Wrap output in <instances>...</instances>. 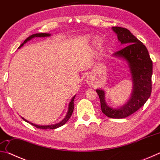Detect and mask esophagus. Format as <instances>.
<instances>
[{
  "label": "esophagus",
  "mask_w": 160,
  "mask_h": 160,
  "mask_svg": "<svg viewBox=\"0 0 160 160\" xmlns=\"http://www.w3.org/2000/svg\"><path fill=\"white\" fill-rule=\"evenodd\" d=\"M86 82H87V83H88V85H89L90 86H92L93 85V80H92V78L90 76H88V78H87Z\"/></svg>",
  "instance_id": "34e87169"
}]
</instances>
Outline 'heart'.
<instances>
[{
    "label": "heart",
    "instance_id": "b5f03b06",
    "mask_svg": "<svg viewBox=\"0 0 160 160\" xmlns=\"http://www.w3.org/2000/svg\"><path fill=\"white\" fill-rule=\"evenodd\" d=\"M83 39H84V40H86V41H88V40L90 39V37H88V36H85V37H84Z\"/></svg>",
    "mask_w": 160,
    "mask_h": 160
}]
</instances>
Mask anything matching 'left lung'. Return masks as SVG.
Returning <instances> with one entry per match:
<instances>
[{"instance_id": "1", "label": "left lung", "mask_w": 160, "mask_h": 160, "mask_svg": "<svg viewBox=\"0 0 160 160\" xmlns=\"http://www.w3.org/2000/svg\"><path fill=\"white\" fill-rule=\"evenodd\" d=\"M118 41L123 47L113 54L124 59L128 63L132 82L131 98L120 108H113L105 101L103 90H96L98 94L103 113L112 118H123L132 114L141 108L150 97L152 92V61L145 46L139 41L128 29L121 27H113Z\"/></svg>"}]
</instances>
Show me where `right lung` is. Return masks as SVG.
<instances>
[{"label": "right lung", "mask_w": 160, "mask_h": 160, "mask_svg": "<svg viewBox=\"0 0 160 160\" xmlns=\"http://www.w3.org/2000/svg\"><path fill=\"white\" fill-rule=\"evenodd\" d=\"M51 36L50 34H47V33H39V34H32L31 36H29L28 38H27V39L24 41V42L22 44L20 47H19L18 48H20V47H22L24 45V44H25L26 42H28L29 40L32 39V38H34V37H49ZM75 95L72 97L71 101L69 103V105H68V113L66 116V117H65L63 120H62L61 122L57 123L56 124H53V125H47V126H39V125H37V124H34L33 123H31V122H29L28 121H27L25 118H24L22 117V118L23 119L24 121H26V122L29 123L31 124V125L34 126L36 127L37 128H40V129H56L58 128V127H61V126L64 125L65 123H66L69 120V118H70V116H71L72 112H73V109H74V99H75Z\"/></svg>", "instance_id": "1"}]
</instances>
